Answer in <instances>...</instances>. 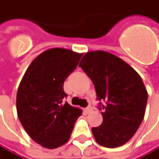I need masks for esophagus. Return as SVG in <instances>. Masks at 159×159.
<instances>
[{
  "label": "esophagus",
  "instance_id": "1",
  "mask_svg": "<svg viewBox=\"0 0 159 159\" xmlns=\"http://www.w3.org/2000/svg\"><path fill=\"white\" fill-rule=\"evenodd\" d=\"M92 110H93V108H92V107H90V106L85 108V112H86V113H91Z\"/></svg>",
  "mask_w": 159,
  "mask_h": 159
}]
</instances>
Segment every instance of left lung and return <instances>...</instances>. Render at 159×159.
Here are the masks:
<instances>
[{
	"label": "left lung",
	"mask_w": 159,
	"mask_h": 159,
	"mask_svg": "<svg viewBox=\"0 0 159 159\" xmlns=\"http://www.w3.org/2000/svg\"><path fill=\"white\" fill-rule=\"evenodd\" d=\"M79 66L94 84L103 122L92 128L95 141L106 148L125 144L134 135L144 118L148 92L140 75L114 54L89 52Z\"/></svg>",
	"instance_id": "left-lung-1"
}]
</instances>
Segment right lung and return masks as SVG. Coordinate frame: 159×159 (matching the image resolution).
I'll use <instances>...</instances> for the list:
<instances>
[{"label":"right lung","mask_w":159,"mask_h":159,"mask_svg":"<svg viewBox=\"0 0 159 159\" xmlns=\"http://www.w3.org/2000/svg\"><path fill=\"white\" fill-rule=\"evenodd\" d=\"M83 54L63 48L41 53L27 67L17 93V113L25 131L47 148H56L70 138L82 115L64 99L66 78L76 68Z\"/></svg>","instance_id":"add662e5"}]
</instances>
